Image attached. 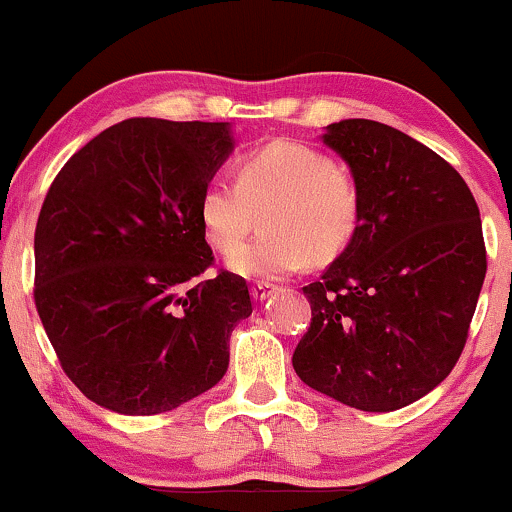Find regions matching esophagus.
<instances>
[{
  "label": "esophagus",
  "instance_id": "esophagus-1",
  "mask_svg": "<svg viewBox=\"0 0 512 512\" xmlns=\"http://www.w3.org/2000/svg\"><path fill=\"white\" fill-rule=\"evenodd\" d=\"M276 291H279V286L269 284V281H255V284H252V298H255V301H267V298Z\"/></svg>",
  "mask_w": 512,
  "mask_h": 512
}]
</instances>
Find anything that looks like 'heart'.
Here are the masks:
<instances>
[{
    "mask_svg": "<svg viewBox=\"0 0 512 512\" xmlns=\"http://www.w3.org/2000/svg\"><path fill=\"white\" fill-rule=\"evenodd\" d=\"M264 208L265 233L239 247ZM207 243L231 255L243 276L293 274L313 257L327 262L354 238L361 219V192L349 170L313 146L274 142L238 161L236 180L216 175L204 182L197 202Z\"/></svg>",
    "mask_w": 512,
    "mask_h": 512,
    "instance_id": "1",
    "label": "heart"
}]
</instances>
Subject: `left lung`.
I'll return each instance as SVG.
<instances>
[{"label": "left lung", "mask_w": 512, "mask_h": 512, "mask_svg": "<svg viewBox=\"0 0 512 512\" xmlns=\"http://www.w3.org/2000/svg\"><path fill=\"white\" fill-rule=\"evenodd\" d=\"M322 142L349 163L361 219L303 286L313 317L293 368L346 407L395 411L443 383L467 342L486 276L479 207L445 158L383 122H334Z\"/></svg>", "instance_id": "obj_1"}]
</instances>
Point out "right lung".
Segmentation results:
<instances>
[{
  "instance_id": "1",
  "label": "right lung",
  "mask_w": 512,
  "mask_h": 512,
  "mask_svg": "<svg viewBox=\"0 0 512 512\" xmlns=\"http://www.w3.org/2000/svg\"><path fill=\"white\" fill-rule=\"evenodd\" d=\"M231 149L226 122L129 117L52 180L33 298L62 370L91 402L163 414L226 373L250 291L226 269L207 276L214 255L197 202Z\"/></svg>"
}]
</instances>
